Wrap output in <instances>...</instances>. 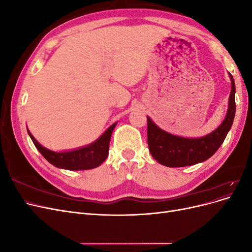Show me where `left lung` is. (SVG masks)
I'll use <instances>...</instances> for the list:
<instances>
[{
	"label": "left lung",
	"mask_w": 252,
	"mask_h": 252,
	"mask_svg": "<svg viewBox=\"0 0 252 252\" xmlns=\"http://www.w3.org/2000/svg\"><path fill=\"white\" fill-rule=\"evenodd\" d=\"M231 91L226 117L217 129L202 138H184L167 132L147 117V140L155 159L167 167H185L202 163L216 154L232 126L235 114V84L232 75Z\"/></svg>",
	"instance_id": "8db88e82"
}]
</instances>
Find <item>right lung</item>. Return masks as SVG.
I'll use <instances>...</instances> for the list:
<instances>
[{"label":"right lung","instance_id":"add662e5","mask_svg":"<svg viewBox=\"0 0 252 252\" xmlns=\"http://www.w3.org/2000/svg\"><path fill=\"white\" fill-rule=\"evenodd\" d=\"M117 123L112 124L107 128L100 138L95 140L86 146H83L73 150L68 151H52L37 142L33 135L30 133L27 129L30 139L32 140L36 149L41 152V155L47 159V161L58 168L67 170H87L93 169L100 166L108 156L110 138L114 127Z\"/></svg>","mask_w":252,"mask_h":252}]
</instances>
